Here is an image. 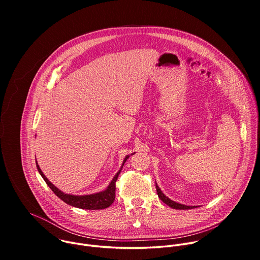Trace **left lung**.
Masks as SVG:
<instances>
[{
  "label": "left lung",
  "mask_w": 260,
  "mask_h": 260,
  "mask_svg": "<svg viewBox=\"0 0 260 260\" xmlns=\"http://www.w3.org/2000/svg\"><path fill=\"white\" fill-rule=\"evenodd\" d=\"M155 184H156V182H155ZM156 191H157L158 198H159L166 205H168L169 207H171V208H173V209H176V210H188V209L197 208V206H186V205L179 204V203H176V202L172 201L171 199H169L167 196H165V194L162 193V191L160 190V188L157 186V184H156Z\"/></svg>",
  "instance_id": "obj_1"
}]
</instances>
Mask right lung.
Segmentation results:
<instances>
[{
	"mask_svg": "<svg viewBox=\"0 0 260 260\" xmlns=\"http://www.w3.org/2000/svg\"><path fill=\"white\" fill-rule=\"evenodd\" d=\"M128 157H129V155H126L124 157L120 170L116 173V175L113 177L112 181L110 182V184L108 185V187L105 190H103L101 192L92 193V194H86V196H74V194H68V193L62 192L57 187H55L54 185L46 178V176L43 174L40 167L38 166V162H37V169H38L40 175L42 176V178L44 179V181L46 182V184L48 185L49 188L56 194V197H58L66 204H68L70 206H73V207L79 208V209L102 210V209H106V208L110 207L111 205L113 204V202L115 200V189H116L115 182L118 178V175L120 174V171H121L124 162L126 161V159Z\"/></svg>",
	"mask_w": 260,
	"mask_h": 260,
	"instance_id": "right-lung-1",
	"label": "right lung"
}]
</instances>
